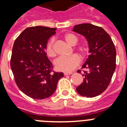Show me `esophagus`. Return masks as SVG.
I'll list each match as a JSON object with an SVG mask.
<instances>
[{
  "label": "esophagus",
  "instance_id": "1",
  "mask_svg": "<svg viewBox=\"0 0 127 127\" xmlns=\"http://www.w3.org/2000/svg\"><path fill=\"white\" fill-rule=\"evenodd\" d=\"M72 74V72H64L65 76H67V75H70Z\"/></svg>",
  "mask_w": 127,
  "mask_h": 127
}]
</instances>
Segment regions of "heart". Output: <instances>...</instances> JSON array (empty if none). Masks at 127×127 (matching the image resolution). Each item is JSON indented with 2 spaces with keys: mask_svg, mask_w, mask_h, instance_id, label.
Masks as SVG:
<instances>
[{
  "mask_svg": "<svg viewBox=\"0 0 127 127\" xmlns=\"http://www.w3.org/2000/svg\"><path fill=\"white\" fill-rule=\"evenodd\" d=\"M65 41L71 46H75L78 42V38L72 33H68L64 35ZM46 51L48 57L54 58L57 55V52L55 49V40L51 39L46 47ZM82 55L85 56L88 53V48L85 46H80L77 48ZM81 64V58L77 55H73L69 57H60L55 62V68L59 71L65 72H70L74 70Z\"/></svg>",
  "mask_w": 127,
  "mask_h": 127,
  "instance_id": "1",
  "label": "heart"
}]
</instances>
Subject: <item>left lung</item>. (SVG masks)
I'll return each mask as SVG.
<instances>
[{
	"label": "left lung",
	"instance_id": "left-lung-1",
	"mask_svg": "<svg viewBox=\"0 0 127 127\" xmlns=\"http://www.w3.org/2000/svg\"><path fill=\"white\" fill-rule=\"evenodd\" d=\"M73 31L86 37L90 55L81 69L83 83L76 88L81 96L94 97L107 89L116 69V51L109 35L102 28L90 23L74 26ZM81 73V70H77Z\"/></svg>",
	"mask_w": 127,
	"mask_h": 127
}]
</instances>
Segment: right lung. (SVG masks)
Here are the masks:
<instances>
[{
  "mask_svg": "<svg viewBox=\"0 0 127 127\" xmlns=\"http://www.w3.org/2000/svg\"><path fill=\"white\" fill-rule=\"evenodd\" d=\"M57 29L42 26L29 27L16 39L11 57L14 81L23 94L33 99H44L53 94L63 72L53 70L46 56L49 38Z\"/></svg>",
  "mask_w": 127,
  "mask_h": 127,
  "instance_id": "add662e5",
  "label": "right lung"
}]
</instances>
